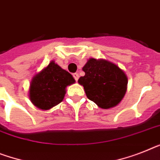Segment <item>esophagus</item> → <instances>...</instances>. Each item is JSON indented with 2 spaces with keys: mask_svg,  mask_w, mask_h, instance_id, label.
Segmentation results:
<instances>
[{
  "mask_svg": "<svg viewBox=\"0 0 160 160\" xmlns=\"http://www.w3.org/2000/svg\"><path fill=\"white\" fill-rule=\"evenodd\" d=\"M72 76H73V78H74L75 80L78 82V77H79L78 73V72H75V73H73V74H72Z\"/></svg>",
  "mask_w": 160,
  "mask_h": 160,
  "instance_id": "obj_1",
  "label": "esophagus"
}]
</instances>
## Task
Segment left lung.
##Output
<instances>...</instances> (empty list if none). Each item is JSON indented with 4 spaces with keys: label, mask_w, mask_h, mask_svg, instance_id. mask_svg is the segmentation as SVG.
<instances>
[{
    "label": "left lung",
    "mask_w": 160,
    "mask_h": 160,
    "mask_svg": "<svg viewBox=\"0 0 160 160\" xmlns=\"http://www.w3.org/2000/svg\"><path fill=\"white\" fill-rule=\"evenodd\" d=\"M85 75L78 79L88 98L101 109L117 106L128 89V77L117 64L104 59L90 58L83 66Z\"/></svg>",
    "instance_id": "left-lung-1"
}]
</instances>
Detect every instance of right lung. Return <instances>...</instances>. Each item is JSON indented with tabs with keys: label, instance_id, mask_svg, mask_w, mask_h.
I'll use <instances>...</instances> for the list:
<instances>
[{
	"label": "right lung",
	"instance_id": "right-lung-1",
	"mask_svg": "<svg viewBox=\"0 0 160 160\" xmlns=\"http://www.w3.org/2000/svg\"><path fill=\"white\" fill-rule=\"evenodd\" d=\"M74 82V78L69 72L51 60L32 77L28 96L38 109L48 110L64 100L66 88Z\"/></svg>",
	"mask_w": 160,
	"mask_h": 160
}]
</instances>
